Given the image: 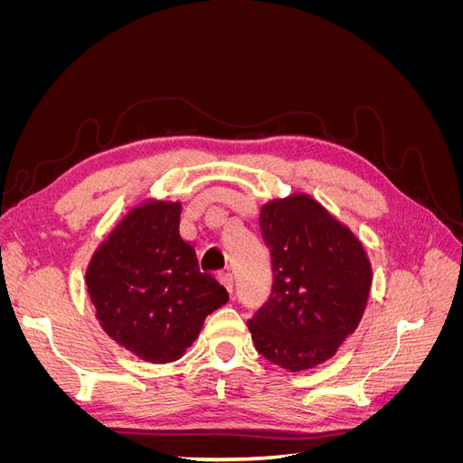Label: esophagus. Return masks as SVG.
Wrapping results in <instances>:
<instances>
[{
  "mask_svg": "<svg viewBox=\"0 0 463 463\" xmlns=\"http://www.w3.org/2000/svg\"><path fill=\"white\" fill-rule=\"evenodd\" d=\"M218 279H220V284H223V288H226L230 293L233 291V276H232V272H220Z\"/></svg>",
  "mask_w": 463,
  "mask_h": 463,
  "instance_id": "1",
  "label": "esophagus"
}]
</instances>
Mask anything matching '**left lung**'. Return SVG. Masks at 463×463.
<instances>
[{
    "label": "left lung",
    "instance_id": "1",
    "mask_svg": "<svg viewBox=\"0 0 463 463\" xmlns=\"http://www.w3.org/2000/svg\"><path fill=\"white\" fill-rule=\"evenodd\" d=\"M272 291L249 320L257 352L288 371L330 359L359 326L371 291L361 241L307 194L260 210Z\"/></svg>",
    "mask_w": 463,
    "mask_h": 463
}]
</instances>
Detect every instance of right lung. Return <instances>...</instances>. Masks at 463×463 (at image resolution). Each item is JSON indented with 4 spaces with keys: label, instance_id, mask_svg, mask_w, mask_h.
Instances as JSON below:
<instances>
[{
    "label": "right lung",
    "instance_id": "right-lung-1",
    "mask_svg": "<svg viewBox=\"0 0 463 463\" xmlns=\"http://www.w3.org/2000/svg\"><path fill=\"white\" fill-rule=\"evenodd\" d=\"M179 203L133 208L96 250L87 286L111 340L150 363H172L197 340L204 318L230 296L201 272L179 235Z\"/></svg>",
    "mask_w": 463,
    "mask_h": 463
}]
</instances>
